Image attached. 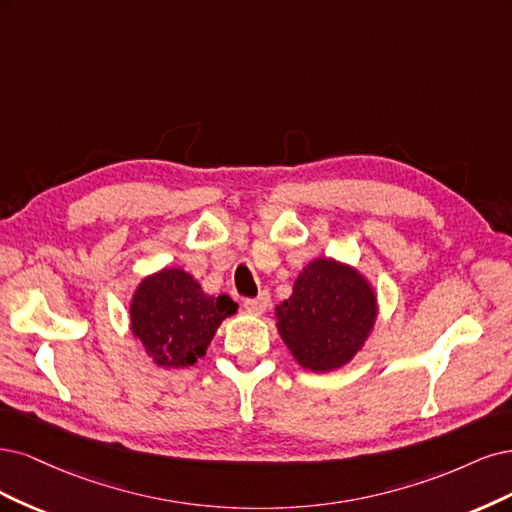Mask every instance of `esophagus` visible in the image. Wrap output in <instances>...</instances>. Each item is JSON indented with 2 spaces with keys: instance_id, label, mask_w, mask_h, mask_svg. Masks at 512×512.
<instances>
[{
  "instance_id": "34e87169",
  "label": "esophagus",
  "mask_w": 512,
  "mask_h": 512,
  "mask_svg": "<svg viewBox=\"0 0 512 512\" xmlns=\"http://www.w3.org/2000/svg\"><path fill=\"white\" fill-rule=\"evenodd\" d=\"M270 306V293L268 291H261L257 298H249L244 300V308L251 312V315H261L263 310Z\"/></svg>"
}]
</instances>
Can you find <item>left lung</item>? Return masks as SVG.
Here are the masks:
<instances>
[{
    "instance_id": "obj_1",
    "label": "left lung",
    "mask_w": 512,
    "mask_h": 512,
    "mask_svg": "<svg viewBox=\"0 0 512 512\" xmlns=\"http://www.w3.org/2000/svg\"><path fill=\"white\" fill-rule=\"evenodd\" d=\"M376 315V293L364 274L319 257L295 278L291 298L276 306V327L304 370L332 372L361 351Z\"/></svg>"
}]
</instances>
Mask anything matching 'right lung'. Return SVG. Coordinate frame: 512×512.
I'll return each mask as SVG.
<instances>
[{"label":"right lung","instance_id":"1","mask_svg":"<svg viewBox=\"0 0 512 512\" xmlns=\"http://www.w3.org/2000/svg\"><path fill=\"white\" fill-rule=\"evenodd\" d=\"M229 295L204 293L180 268H166L142 278L129 306L131 334L161 368H187L206 355L225 317L236 315Z\"/></svg>","mask_w":512,"mask_h":512}]
</instances>
